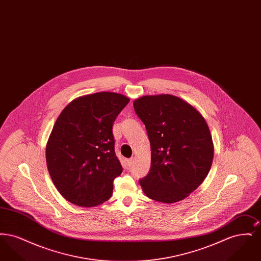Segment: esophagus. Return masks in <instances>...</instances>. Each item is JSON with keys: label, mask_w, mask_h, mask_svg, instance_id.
<instances>
[{"label": "esophagus", "mask_w": 261, "mask_h": 261, "mask_svg": "<svg viewBox=\"0 0 261 261\" xmlns=\"http://www.w3.org/2000/svg\"><path fill=\"white\" fill-rule=\"evenodd\" d=\"M133 163H134V158H131V159L127 160V165H128L129 167H131V166L133 165Z\"/></svg>", "instance_id": "34e87169"}]
</instances>
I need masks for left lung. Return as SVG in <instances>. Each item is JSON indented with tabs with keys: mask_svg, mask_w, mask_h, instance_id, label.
<instances>
[{
	"mask_svg": "<svg viewBox=\"0 0 261 261\" xmlns=\"http://www.w3.org/2000/svg\"><path fill=\"white\" fill-rule=\"evenodd\" d=\"M146 126L151 161L140 185L149 199L172 203L186 199L203 182L213 161V143L204 118L172 95L144 96L133 102Z\"/></svg>",
	"mask_w": 261,
	"mask_h": 261,
	"instance_id": "8db88e82",
	"label": "left lung"
}]
</instances>
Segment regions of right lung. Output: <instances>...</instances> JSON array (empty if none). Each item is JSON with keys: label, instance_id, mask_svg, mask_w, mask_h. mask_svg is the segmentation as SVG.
<instances>
[{"label": "right lung", "instance_id": "obj_1", "mask_svg": "<svg viewBox=\"0 0 261 261\" xmlns=\"http://www.w3.org/2000/svg\"><path fill=\"white\" fill-rule=\"evenodd\" d=\"M129 100L112 92L87 95L73 99L58 117L46 161L55 186L71 203L92 207L112 197V182L122 172L112 126Z\"/></svg>", "mask_w": 261, "mask_h": 261}]
</instances>
